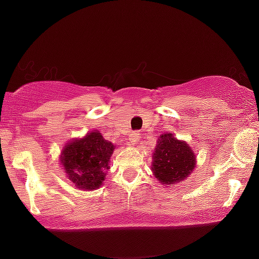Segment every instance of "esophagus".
<instances>
[{"label": "esophagus", "mask_w": 259, "mask_h": 259, "mask_svg": "<svg viewBox=\"0 0 259 259\" xmlns=\"http://www.w3.org/2000/svg\"><path fill=\"white\" fill-rule=\"evenodd\" d=\"M129 140H130V144H132V145L139 144V141H140V134H139V132L133 133L132 135L129 136Z\"/></svg>", "instance_id": "obj_1"}]
</instances>
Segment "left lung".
<instances>
[{"label":"left lung","mask_w":259,"mask_h":259,"mask_svg":"<svg viewBox=\"0 0 259 259\" xmlns=\"http://www.w3.org/2000/svg\"><path fill=\"white\" fill-rule=\"evenodd\" d=\"M196 167V156L191 147L173 134H162L153 153L152 171L163 185H170L185 180Z\"/></svg>","instance_id":"obj_1"}]
</instances>
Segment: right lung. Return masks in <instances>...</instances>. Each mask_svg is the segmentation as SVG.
<instances>
[{"mask_svg": "<svg viewBox=\"0 0 259 259\" xmlns=\"http://www.w3.org/2000/svg\"><path fill=\"white\" fill-rule=\"evenodd\" d=\"M114 145L99 132L75 139L62 150L61 163L69 180L81 190L99 189L106 179Z\"/></svg>", "mask_w": 259, "mask_h": 259, "instance_id": "1", "label": "right lung"}]
</instances>
